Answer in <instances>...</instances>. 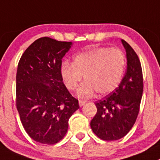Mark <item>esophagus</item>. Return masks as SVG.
I'll list each match as a JSON object with an SVG mask.
<instances>
[{"label":"esophagus","instance_id":"esophagus-1","mask_svg":"<svg viewBox=\"0 0 160 160\" xmlns=\"http://www.w3.org/2000/svg\"><path fill=\"white\" fill-rule=\"evenodd\" d=\"M85 103H86V102H85V101L79 100V105H80V107H82V106H83V105H84Z\"/></svg>","mask_w":160,"mask_h":160}]
</instances>
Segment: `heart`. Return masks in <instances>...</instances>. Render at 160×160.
Wrapping results in <instances>:
<instances>
[{"instance_id":"obj_1","label":"heart","mask_w":160,"mask_h":160,"mask_svg":"<svg viewBox=\"0 0 160 160\" xmlns=\"http://www.w3.org/2000/svg\"><path fill=\"white\" fill-rule=\"evenodd\" d=\"M126 68V57L119 48H98L73 56V62H63L61 77L66 88L74 91L82 78L85 81L78 89L80 97L87 98L95 91L100 95L109 94L121 83Z\"/></svg>"}]
</instances>
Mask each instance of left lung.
<instances>
[{"label": "left lung", "mask_w": 160, "mask_h": 160, "mask_svg": "<svg viewBox=\"0 0 160 160\" xmlns=\"http://www.w3.org/2000/svg\"><path fill=\"white\" fill-rule=\"evenodd\" d=\"M128 69L119 87L95 102L97 113L91 119L93 132L105 141L124 137L138 117L143 93V76L140 60L134 49L123 40Z\"/></svg>", "instance_id": "left-lung-1"}]
</instances>
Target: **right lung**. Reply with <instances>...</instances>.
Listing matches in <instances>:
<instances>
[{"label": "right lung", "instance_id": "right-lung-1", "mask_svg": "<svg viewBox=\"0 0 160 160\" xmlns=\"http://www.w3.org/2000/svg\"><path fill=\"white\" fill-rule=\"evenodd\" d=\"M72 45L41 37L18 62L16 107L25 131L37 142L58 143L67 132L69 118L80 108L60 73L62 59Z\"/></svg>", "mask_w": 160, "mask_h": 160}]
</instances>
